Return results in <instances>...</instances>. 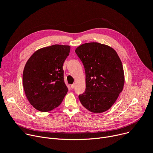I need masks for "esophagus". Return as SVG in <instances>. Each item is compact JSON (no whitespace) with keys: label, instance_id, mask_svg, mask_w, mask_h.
<instances>
[{"label":"esophagus","instance_id":"obj_1","mask_svg":"<svg viewBox=\"0 0 153 153\" xmlns=\"http://www.w3.org/2000/svg\"><path fill=\"white\" fill-rule=\"evenodd\" d=\"M75 86H76L75 84H73L71 85V88L72 89H73V88H75Z\"/></svg>","mask_w":153,"mask_h":153}]
</instances>
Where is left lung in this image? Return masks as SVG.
Instances as JSON below:
<instances>
[{
  "mask_svg": "<svg viewBox=\"0 0 153 153\" xmlns=\"http://www.w3.org/2000/svg\"><path fill=\"white\" fill-rule=\"evenodd\" d=\"M84 65L86 88L79 95L82 105L93 113H102L115 103L122 91L124 76L116 51L99 43H88L75 51Z\"/></svg>",
  "mask_w": 153,
  "mask_h": 153,
  "instance_id": "obj_1",
  "label": "left lung"
}]
</instances>
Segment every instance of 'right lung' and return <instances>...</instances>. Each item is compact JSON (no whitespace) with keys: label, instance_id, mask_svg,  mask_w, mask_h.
Returning <instances> with one entry per match:
<instances>
[{"label":"right lung","instance_id":"1","mask_svg":"<svg viewBox=\"0 0 153 153\" xmlns=\"http://www.w3.org/2000/svg\"><path fill=\"white\" fill-rule=\"evenodd\" d=\"M70 46L55 45L36 51L27 62L22 83L27 99L34 108L49 112L62 103L68 92L63 63Z\"/></svg>","mask_w":153,"mask_h":153}]
</instances>
